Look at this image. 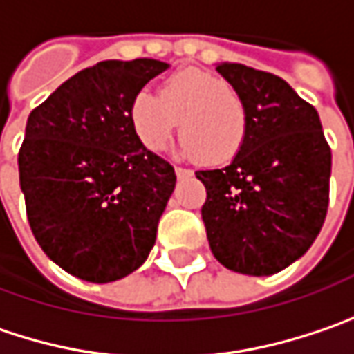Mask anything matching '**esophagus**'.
Wrapping results in <instances>:
<instances>
[{
	"instance_id": "obj_1",
	"label": "esophagus",
	"mask_w": 354,
	"mask_h": 354,
	"mask_svg": "<svg viewBox=\"0 0 354 354\" xmlns=\"http://www.w3.org/2000/svg\"><path fill=\"white\" fill-rule=\"evenodd\" d=\"M174 172H176L178 178H188V176H192V174H194V172H192L190 168H182V166H176V168H174Z\"/></svg>"
}]
</instances>
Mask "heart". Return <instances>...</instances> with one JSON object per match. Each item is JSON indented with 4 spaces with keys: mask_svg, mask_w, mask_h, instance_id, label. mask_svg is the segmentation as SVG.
Returning <instances> with one entry per match:
<instances>
[{
    "mask_svg": "<svg viewBox=\"0 0 354 354\" xmlns=\"http://www.w3.org/2000/svg\"><path fill=\"white\" fill-rule=\"evenodd\" d=\"M138 140L152 152L168 146L180 124L182 154L206 166L236 158L248 130V115L236 92L216 75L200 70L172 73L160 95L142 90L130 104Z\"/></svg>",
    "mask_w": 354,
    "mask_h": 354,
    "instance_id": "b5f03b06",
    "label": "heart"
}]
</instances>
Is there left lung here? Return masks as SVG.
Wrapping results in <instances>:
<instances>
[{"label": "left lung", "instance_id": "1", "mask_svg": "<svg viewBox=\"0 0 354 354\" xmlns=\"http://www.w3.org/2000/svg\"><path fill=\"white\" fill-rule=\"evenodd\" d=\"M216 72L242 100L248 130L228 166L196 172L206 188V236L226 268L268 277L301 259L321 232L330 146L315 106L282 77L242 64Z\"/></svg>", "mask_w": 354, "mask_h": 354}]
</instances>
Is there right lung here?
<instances>
[{
    "mask_svg": "<svg viewBox=\"0 0 354 354\" xmlns=\"http://www.w3.org/2000/svg\"><path fill=\"white\" fill-rule=\"evenodd\" d=\"M164 70L168 64L150 57L100 62L28 118L17 164L30 228L41 250L82 281L128 277L156 242L176 174L138 140L130 104Z\"/></svg>",
    "mask_w": 354,
    "mask_h": 354,
    "instance_id": "obj_1",
    "label": "right lung"
}]
</instances>
